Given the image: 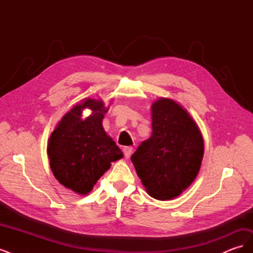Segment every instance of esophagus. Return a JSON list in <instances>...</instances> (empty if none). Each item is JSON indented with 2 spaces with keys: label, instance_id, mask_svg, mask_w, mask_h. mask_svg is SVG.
Returning <instances> with one entry per match:
<instances>
[{
  "label": "esophagus",
  "instance_id": "1",
  "mask_svg": "<svg viewBox=\"0 0 253 253\" xmlns=\"http://www.w3.org/2000/svg\"><path fill=\"white\" fill-rule=\"evenodd\" d=\"M132 152H133L132 147H125L124 148V154H125L126 158H129V156L132 155Z\"/></svg>",
  "mask_w": 253,
  "mask_h": 253
}]
</instances>
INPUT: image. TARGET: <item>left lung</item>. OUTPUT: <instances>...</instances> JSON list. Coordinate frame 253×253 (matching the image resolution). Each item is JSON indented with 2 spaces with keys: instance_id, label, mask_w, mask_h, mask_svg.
Returning a JSON list of instances; mask_svg holds the SVG:
<instances>
[{
  "instance_id": "1",
  "label": "left lung",
  "mask_w": 253,
  "mask_h": 253,
  "mask_svg": "<svg viewBox=\"0 0 253 253\" xmlns=\"http://www.w3.org/2000/svg\"><path fill=\"white\" fill-rule=\"evenodd\" d=\"M151 112L152 135L131 160L148 194L170 201L196 178L204 157V138L195 120L173 99H157Z\"/></svg>"
}]
</instances>
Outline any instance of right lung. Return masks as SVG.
I'll list each match as a JSON object with an SVG mask.
<instances>
[{
  "mask_svg": "<svg viewBox=\"0 0 253 253\" xmlns=\"http://www.w3.org/2000/svg\"><path fill=\"white\" fill-rule=\"evenodd\" d=\"M109 108L102 99H84L61 118L48 139L47 155L53 176L79 195L88 194L111 164L124 157L102 126ZM84 108L92 113L82 119Z\"/></svg>",
  "mask_w": 253,
  "mask_h": 253,
  "instance_id": "obj_1",
  "label": "right lung"
}]
</instances>
